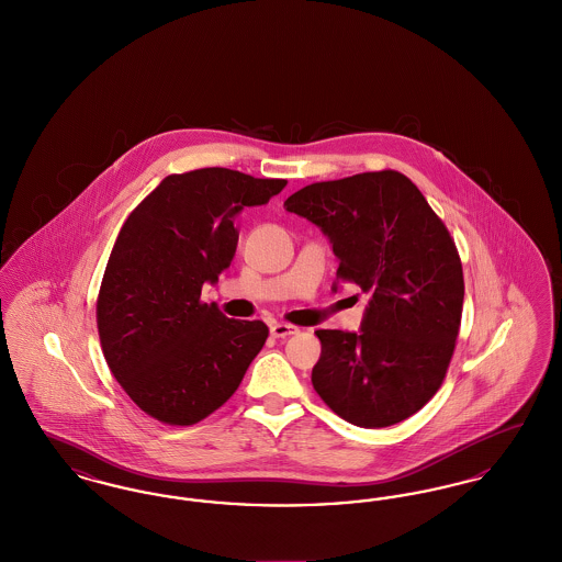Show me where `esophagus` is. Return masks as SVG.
Instances as JSON below:
<instances>
[{"label":"esophagus","mask_w":562,"mask_h":562,"mask_svg":"<svg viewBox=\"0 0 562 562\" xmlns=\"http://www.w3.org/2000/svg\"><path fill=\"white\" fill-rule=\"evenodd\" d=\"M269 333H271V337H276V339H284V337L296 335L299 328L293 326V324H289V322H271V324H269Z\"/></svg>","instance_id":"34e87169"}]
</instances>
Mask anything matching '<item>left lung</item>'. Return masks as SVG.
Listing matches in <instances>:
<instances>
[{
	"mask_svg": "<svg viewBox=\"0 0 562 562\" xmlns=\"http://www.w3.org/2000/svg\"><path fill=\"white\" fill-rule=\"evenodd\" d=\"M284 206L328 236L337 280L371 294L360 333L316 330L314 390L353 426L401 424L440 390L461 326L463 269L447 225L398 170L312 183Z\"/></svg>",
	"mask_w": 562,
	"mask_h": 562,
	"instance_id": "1",
	"label": "left lung"
}]
</instances>
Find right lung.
I'll list each match as a JSON object with an SVG mask.
<instances>
[{
    "instance_id": "right-lung-1",
    "label": "right lung",
    "mask_w": 562,
    "mask_h": 562,
    "mask_svg": "<svg viewBox=\"0 0 562 562\" xmlns=\"http://www.w3.org/2000/svg\"><path fill=\"white\" fill-rule=\"evenodd\" d=\"M284 179L229 168L170 175L122 225L97 296L109 369L131 401L166 426H193L232 398L269 328L200 299L229 268L244 206L268 204Z\"/></svg>"
}]
</instances>
